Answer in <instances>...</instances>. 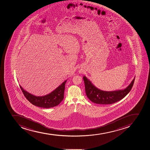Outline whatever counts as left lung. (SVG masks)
Here are the masks:
<instances>
[{
    "label": "left lung",
    "instance_id": "1",
    "mask_svg": "<svg viewBox=\"0 0 150 150\" xmlns=\"http://www.w3.org/2000/svg\"><path fill=\"white\" fill-rule=\"evenodd\" d=\"M134 78L124 89L106 91L98 88L85 76L83 77L86 96L93 103L100 104H112L124 98L131 90Z\"/></svg>",
    "mask_w": 150,
    "mask_h": 150
}]
</instances>
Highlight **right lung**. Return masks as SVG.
<instances>
[{
    "label": "right lung",
    "instance_id": "add662e5",
    "mask_svg": "<svg viewBox=\"0 0 150 150\" xmlns=\"http://www.w3.org/2000/svg\"><path fill=\"white\" fill-rule=\"evenodd\" d=\"M67 81V80L64 81L53 91L42 96L33 95L24 90L20 85L19 86L26 98L33 105L42 108H49L58 105L63 100Z\"/></svg>",
    "mask_w": 150,
    "mask_h": 150
}]
</instances>
